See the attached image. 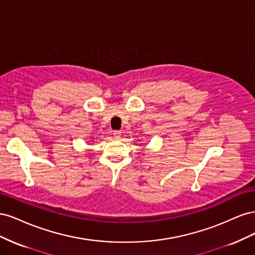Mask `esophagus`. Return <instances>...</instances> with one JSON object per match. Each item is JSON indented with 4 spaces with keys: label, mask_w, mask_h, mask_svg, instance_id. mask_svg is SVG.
Instances as JSON below:
<instances>
[{
    "label": "esophagus",
    "mask_w": 255,
    "mask_h": 255,
    "mask_svg": "<svg viewBox=\"0 0 255 255\" xmlns=\"http://www.w3.org/2000/svg\"><path fill=\"white\" fill-rule=\"evenodd\" d=\"M114 137L116 138V139H119V138L121 137V130H114Z\"/></svg>",
    "instance_id": "1"
}]
</instances>
